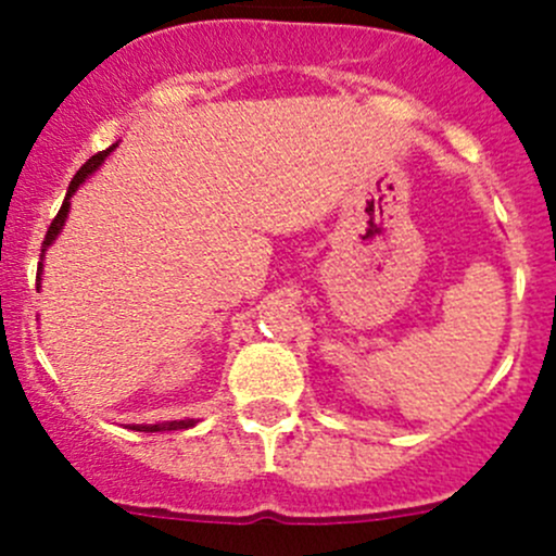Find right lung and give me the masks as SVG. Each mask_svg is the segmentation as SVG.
I'll return each mask as SVG.
<instances>
[{"label":"right lung","instance_id":"1","mask_svg":"<svg viewBox=\"0 0 556 556\" xmlns=\"http://www.w3.org/2000/svg\"><path fill=\"white\" fill-rule=\"evenodd\" d=\"M112 148H115V144H112ZM112 148H106V150H102V153H97V155H91V159L86 161V164L80 166V172L75 174V177H72V182H70V190H66V199H64V204H61V210H59V215L53 217V223H50V228H48V233H45V242H42V255H45V250H48L50 244H53V239L59 237V231H61V226H64V220H66V212H70V195L75 193L77 188H80V182H86V177L91 172H97L99 169V164H102V161L106 159V155L112 153ZM42 268V266H39ZM37 282H39V277H37ZM193 419H174V422H159V425H134L131 430H148V433H161V430H185V428H193Z\"/></svg>","mask_w":556,"mask_h":556}]
</instances>
